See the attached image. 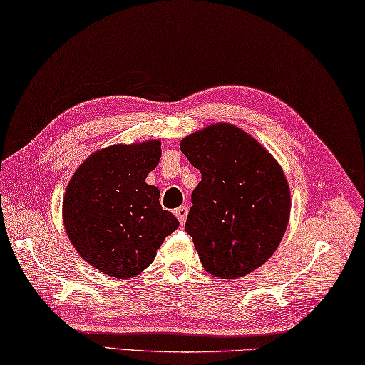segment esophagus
Returning <instances> with one entry per match:
<instances>
[{"label": "esophagus", "mask_w": 365, "mask_h": 365, "mask_svg": "<svg viewBox=\"0 0 365 365\" xmlns=\"http://www.w3.org/2000/svg\"><path fill=\"white\" fill-rule=\"evenodd\" d=\"M187 212H189L187 206H180V208L175 210V216L178 217V221H180L181 225H184L185 219H187Z\"/></svg>", "instance_id": "34e87169"}]
</instances>
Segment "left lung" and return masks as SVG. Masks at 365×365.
Here are the masks:
<instances>
[{
    "label": "left lung",
    "mask_w": 365,
    "mask_h": 365,
    "mask_svg": "<svg viewBox=\"0 0 365 365\" xmlns=\"http://www.w3.org/2000/svg\"><path fill=\"white\" fill-rule=\"evenodd\" d=\"M180 146L202 173L185 232L203 268L222 279L246 277L272 257L289 222L283 170L262 144L230 123L198 130Z\"/></svg>",
    "instance_id": "left-lung-1"
}]
</instances>
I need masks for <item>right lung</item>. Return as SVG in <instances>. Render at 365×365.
Segmentation results:
<instances>
[{
  "label": "right lung",
  "mask_w": 365,
  "mask_h": 365,
  "mask_svg": "<svg viewBox=\"0 0 365 365\" xmlns=\"http://www.w3.org/2000/svg\"><path fill=\"white\" fill-rule=\"evenodd\" d=\"M159 140L114 144L74 171L63 197V224L79 256L113 278L148 268L180 221L163 210L146 176L160 160Z\"/></svg>",
  "instance_id": "add662e5"
}]
</instances>
